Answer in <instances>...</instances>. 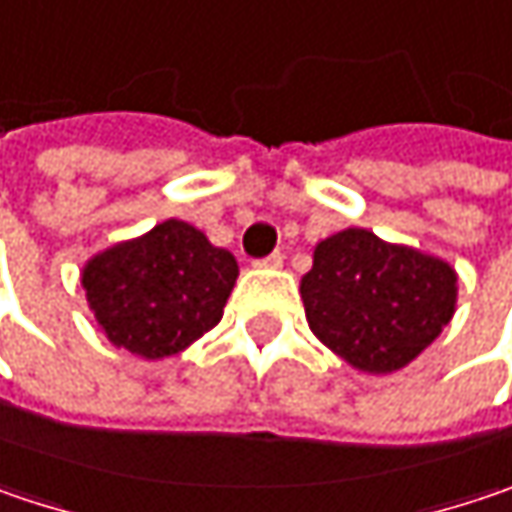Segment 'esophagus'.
Instances as JSON below:
<instances>
[{
    "mask_svg": "<svg viewBox=\"0 0 512 512\" xmlns=\"http://www.w3.org/2000/svg\"><path fill=\"white\" fill-rule=\"evenodd\" d=\"M282 253H271V256H265V259H259V262H253L256 268H271V271H276V268H282Z\"/></svg>",
    "mask_w": 512,
    "mask_h": 512,
    "instance_id": "esophagus-1",
    "label": "esophagus"
}]
</instances>
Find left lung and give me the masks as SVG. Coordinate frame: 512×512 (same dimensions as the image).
Here are the masks:
<instances>
[{
	"instance_id": "left-lung-1",
	"label": "left lung",
	"mask_w": 512,
	"mask_h": 512,
	"mask_svg": "<svg viewBox=\"0 0 512 512\" xmlns=\"http://www.w3.org/2000/svg\"><path fill=\"white\" fill-rule=\"evenodd\" d=\"M300 297L314 338L349 367L387 376L449 326L457 271L440 256L347 227L317 241Z\"/></svg>"
}]
</instances>
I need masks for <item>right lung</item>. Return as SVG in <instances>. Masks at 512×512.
<instances>
[{
	"mask_svg": "<svg viewBox=\"0 0 512 512\" xmlns=\"http://www.w3.org/2000/svg\"><path fill=\"white\" fill-rule=\"evenodd\" d=\"M236 279V256L180 218L95 253L81 271L98 329L145 361L177 355L218 326Z\"/></svg>",
	"mask_w": 512,
	"mask_h": 512,
	"instance_id": "add662e5",
	"label": "right lung"
}]
</instances>
